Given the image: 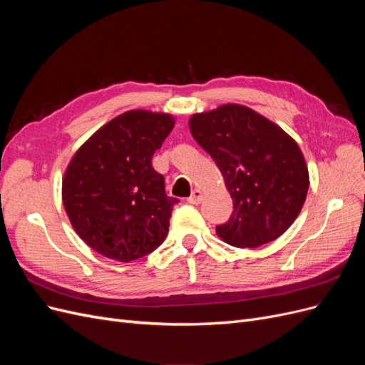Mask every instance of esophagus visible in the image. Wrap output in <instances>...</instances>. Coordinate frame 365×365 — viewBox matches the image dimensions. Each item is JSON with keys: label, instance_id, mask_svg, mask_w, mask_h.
<instances>
[{"label": "esophagus", "instance_id": "obj_1", "mask_svg": "<svg viewBox=\"0 0 365 365\" xmlns=\"http://www.w3.org/2000/svg\"><path fill=\"white\" fill-rule=\"evenodd\" d=\"M202 197H204L202 192H201L200 189H195V190L192 192L190 197H187V202H189V204H193V205H196V204H200V202L202 201Z\"/></svg>", "mask_w": 365, "mask_h": 365}]
</instances>
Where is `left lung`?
<instances>
[{"label":"left lung","mask_w":365,"mask_h":365,"mask_svg":"<svg viewBox=\"0 0 365 365\" xmlns=\"http://www.w3.org/2000/svg\"><path fill=\"white\" fill-rule=\"evenodd\" d=\"M195 141L215 160L235 212L216 227L225 244L256 248L280 237L300 215L309 172L297 141L254 109L225 103L189 120Z\"/></svg>","instance_id":"8db88e82"}]
</instances>
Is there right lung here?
<instances>
[{"label":"right lung","instance_id":"1","mask_svg":"<svg viewBox=\"0 0 365 365\" xmlns=\"http://www.w3.org/2000/svg\"><path fill=\"white\" fill-rule=\"evenodd\" d=\"M175 117L132 109L108 121L76 150L62 178V202L74 231L103 257L132 262L168 236L173 204L152 157Z\"/></svg>","mask_w":365,"mask_h":365}]
</instances>
